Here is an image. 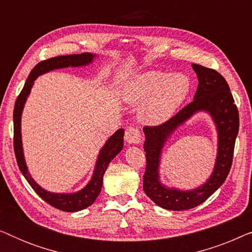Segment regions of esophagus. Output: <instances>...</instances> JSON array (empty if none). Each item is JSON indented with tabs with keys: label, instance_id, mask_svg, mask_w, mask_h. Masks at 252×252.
Segmentation results:
<instances>
[{
	"label": "esophagus",
	"instance_id": "34e87169",
	"mask_svg": "<svg viewBox=\"0 0 252 252\" xmlns=\"http://www.w3.org/2000/svg\"><path fill=\"white\" fill-rule=\"evenodd\" d=\"M125 141L128 144H137L141 142L140 130L135 127H128L125 132Z\"/></svg>",
	"mask_w": 252,
	"mask_h": 252
}]
</instances>
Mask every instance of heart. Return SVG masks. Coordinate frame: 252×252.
<instances>
[{"mask_svg": "<svg viewBox=\"0 0 252 252\" xmlns=\"http://www.w3.org/2000/svg\"><path fill=\"white\" fill-rule=\"evenodd\" d=\"M190 82L184 74L166 75L159 71L136 74L123 89V99L129 105H140L139 117L147 125H159L170 119L187 97Z\"/></svg>", "mask_w": 252, "mask_h": 252, "instance_id": "b5f03b06", "label": "heart"}]
</instances>
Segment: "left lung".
<instances>
[{"mask_svg": "<svg viewBox=\"0 0 252 252\" xmlns=\"http://www.w3.org/2000/svg\"><path fill=\"white\" fill-rule=\"evenodd\" d=\"M191 66L198 79L194 101L166 123L143 128L146 136L143 148L147 157L143 190L158 206L172 211L195 208L220 188L232 166L234 146L239 133V111L225 78L212 68L198 64ZM198 112L208 113L216 126L219 143L215 167L208 180L194 189L182 191L167 188L161 184L159 174L162 148L171 134Z\"/></svg>", "mask_w": 252, "mask_h": 252, "instance_id": "left-lung-1", "label": "left lung"}]
</instances>
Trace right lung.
<instances>
[{
	"label": "right lung",
	"instance_id": "add662e5",
	"mask_svg": "<svg viewBox=\"0 0 252 252\" xmlns=\"http://www.w3.org/2000/svg\"><path fill=\"white\" fill-rule=\"evenodd\" d=\"M97 55L91 53L66 55V56H57L49 60L40 62L35 65V67L31 71L24 86L23 91L20 92L17 97L15 109H13V148H15L16 159L18 164L19 170L22 172L27 182L34 191L40 196L43 201L50 204L54 208L65 212H77L91 206L95 199L97 198L101 192L103 185V175H104L106 168H108L110 161L118 155L124 148V129L119 128L116 130L115 134L106 140L104 146L99 150L97 159H96L94 171H93L91 180L84 188L75 192H51L43 189L37 182L34 180L31 175L29 167L26 165L25 156H24L23 141H22V115L24 106L30 96L31 89H32L34 81L37 77L48 72L58 70V68L66 67H82L87 66L94 62Z\"/></svg>",
	"mask_w": 252,
	"mask_h": 252
}]
</instances>
